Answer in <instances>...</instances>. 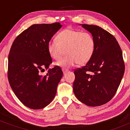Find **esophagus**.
<instances>
[{
    "mask_svg": "<svg viewBox=\"0 0 130 130\" xmlns=\"http://www.w3.org/2000/svg\"><path fill=\"white\" fill-rule=\"evenodd\" d=\"M68 71V70L65 69V68H62V71H63V73H67Z\"/></svg>",
    "mask_w": 130,
    "mask_h": 130,
    "instance_id": "obj_1",
    "label": "esophagus"
}]
</instances>
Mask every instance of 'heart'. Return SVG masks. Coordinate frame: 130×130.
<instances>
[{"label": "heart", "instance_id": "b5f03b06", "mask_svg": "<svg viewBox=\"0 0 130 130\" xmlns=\"http://www.w3.org/2000/svg\"><path fill=\"white\" fill-rule=\"evenodd\" d=\"M57 40L50 41L47 50L54 60H59L65 54L67 55L56 63L63 68L73 66L77 63L85 65L90 60L95 47V38L89 32L66 29L59 33Z\"/></svg>", "mask_w": 130, "mask_h": 130}]
</instances>
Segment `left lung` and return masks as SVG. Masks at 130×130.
Returning a JSON list of instances; mask_svg holds the SVG:
<instances>
[{"label":"left lung","mask_w":130,"mask_h":130,"mask_svg":"<svg viewBox=\"0 0 130 130\" xmlns=\"http://www.w3.org/2000/svg\"><path fill=\"white\" fill-rule=\"evenodd\" d=\"M82 26L93 36L95 47L86 65L74 71L73 92L83 103L98 106L114 97L124 74V61L121 48L112 34L95 25Z\"/></svg>","instance_id":"obj_1"}]
</instances>
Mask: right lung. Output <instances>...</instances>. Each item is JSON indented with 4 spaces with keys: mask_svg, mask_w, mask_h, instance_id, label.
Listing matches in <instances>:
<instances>
[{
    "mask_svg": "<svg viewBox=\"0 0 130 130\" xmlns=\"http://www.w3.org/2000/svg\"><path fill=\"white\" fill-rule=\"evenodd\" d=\"M61 27L59 22L33 24L16 37L10 50L9 83L19 101L32 109H42L53 101L63 76L59 66L41 74L53 62L47 44Z\"/></svg>",
    "mask_w": 130,
    "mask_h": 130,
    "instance_id": "add662e5",
    "label": "right lung"
}]
</instances>
